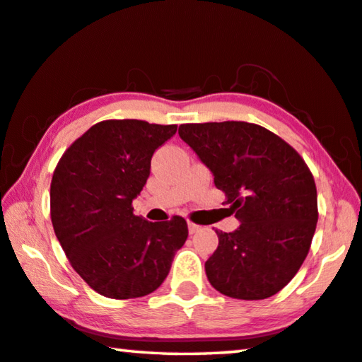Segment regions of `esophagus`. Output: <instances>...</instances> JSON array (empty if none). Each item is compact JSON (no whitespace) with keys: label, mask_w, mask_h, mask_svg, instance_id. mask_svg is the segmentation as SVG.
Listing matches in <instances>:
<instances>
[{"label":"esophagus","mask_w":362,"mask_h":362,"mask_svg":"<svg viewBox=\"0 0 362 362\" xmlns=\"http://www.w3.org/2000/svg\"><path fill=\"white\" fill-rule=\"evenodd\" d=\"M199 230H202V227L197 226V223H193V222H188V232H190V235L197 233Z\"/></svg>","instance_id":"esophagus-1"}]
</instances>
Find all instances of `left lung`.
I'll use <instances>...</instances> for the list:
<instances>
[{
	"label": "left lung",
	"instance_id": "1",
	"mask_svg": "<svg viewBox=\"0 0 362 362\" xmlns=\"http://www.w3.org/2000/svg\"><path fill=\"white\" fill-rule=\"evenodd\" d=\"M179 135L212 172L240 221L235 232L216 230L219 245L204 264L211 285L237 300L279 293L306 259L319 217L305 159L250 122L183 124Z\"/></svg>",
	"mask_w": 362,
	"mask_h": 362
}]
</instances>
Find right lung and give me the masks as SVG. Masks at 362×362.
I'll use <instances>...</instances> for the list:
<instances>
[{
	"instance_id": "add662e5",
	"label": "right lung",
	"mask_w": 362,
	"mask_h": 362,
	"mask_svg": "<svg viewBox=\"0 0 362 362\" xmlns=\"http://www.w3.org/2000/svg\"><path fill=\"white\" fill-rule=\"evenodd\" d=\"M175 132L177 125L146 120H103L56 165L49 190L54 233L96 293L114 300L150 295L185 243L183 217L148 222L132 208L150 177L153 153Z\"/></svg>"
}]
</instances>
